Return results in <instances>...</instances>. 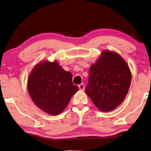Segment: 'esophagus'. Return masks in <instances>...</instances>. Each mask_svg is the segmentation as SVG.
Segmentation results:
<instances>
[{
	"instance_id": "1",
	"label": "esophagus",
	"mask_w": 151,
	"mask_h": 151,
	"mask_svg": "<svg viewBox=\"0 0 151 151\" xmlns=\"http://www.w3.org/2000/svg\"><path fill=\"white\" fill-rule=\"evenodd\" d=\"M78 87H79V88H80V90H81V91H83L84 89V84H79V85H78Z\"/></svg>"
}]
</instances>
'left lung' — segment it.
I'll return each mask as SVG.
<instances>
[{
	"mask_svg": "<svg viewBox=\"0 0 151 151\" xmlns=\"http://www.w3.org/2000/svg\"><path fill=\"white\" fill-rule=\"evenodd\" d=\"M131 73L118 53L104 51L89 69L85 91L102 111H110L119 106L127 96Z\"/></svg>",
	"mask_w": 151,
	"mask_h": 151,
	"instance_id": "left-lung-1",
	"label": "left lung"
}]
</instances>
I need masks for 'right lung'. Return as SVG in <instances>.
I'll use <instances>...</instances> for the list:
<instances>
[{
  "instance_id": "right-lung-1",
  "label": "right lung",
  "mask_w": 151,
  "mask_h": 151,
  "mask_svg": "<svg viewBox=\"0 0 151 151\" xmlns=\"http://www.w3.org/2000/svg\"><path fill=\"white\" fill-rule=\"evenodd\" d=\"M28 91L38 108L52 115L63 112L70 99L79 90L72 82L71 72L64 70L57 62L37 65L29 76Z\"/></svg>"
}]
</instances>
